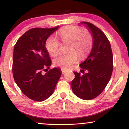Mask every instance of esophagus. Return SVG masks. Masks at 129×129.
Returning a JSON list of instances; mask_svg holds the SVG:
<instances>
[{
  "mask_svg": "<svg viewBox=\"0 0 129 129\" xmlns=\"http://www.w3.org/2000/svg\"><path fill=\"white\" fill-rule=\"evenodd\" d=\"M61 73H62V75H64V74L67 72L66 70L64 69H63V68L61 69Z\"/></svg>",
  "mask_w": 129,
  "mask_h": 129,
  "instance_id": "obj_1",
  "label": "esophagus"
}]
</instances>
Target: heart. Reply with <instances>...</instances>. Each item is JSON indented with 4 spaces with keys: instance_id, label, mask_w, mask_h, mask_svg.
Wrapping results in <instances>:
<instances>
[{
    "instance_id": "b5f03b06",
    "label": "heart",
    "mask_w": 129,
    "mask_h": 129,
    "mask_svg": "<svg viewBox=\"0 0 129 129\" xmlns=\"http://www.w3.org/2000/svg\"><path fill=\"white\" fill-rule=\"evenodd\" d=\"M57 35L63 43L69 42L68 46L69 52L60 54L54 60V63L56 66L69 69L76 62L79 56L80 59H84L91 52L93 38L89 31H83L82 28L77 26H67L60 29ZM45 46L47 52L52 56H56L59 53L60 43L53 37L47 39Z\"/></svg>"
}]
</instances>
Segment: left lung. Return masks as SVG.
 I'll list each match as a JSON object with an SVG mask.
<instances>
[{
    "label": "left lung",
    "mask_w": 129,
    "mask_h": 129,
    "mask_svg": "<svg viewBox=\"0 0 129 129\" xmlns=\"http://www.w3.org/2000/svg\"><path fill=\"white\" fill-rule=\"evenodd\" d=\"M80 23L85 24L92 35L93 45L87 59L80 64L83 75L74 72L75 77L71 86L76 96L89 100L98 96L108 84L113 72V59L110 43L105 33L90 23Z\"/></svg>",
    "instance_id": "obj_1"
}]
</instances>
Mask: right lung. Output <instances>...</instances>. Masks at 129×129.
I'll return each instance as SVG.
<instances>
[{
	"instance_id": "add662e5",
	"label": "right lung",
	"mask_w": 129,
	"mask_h": 129,
	"mask_svg": "<svg viewBox=\"0 0 129 129\" xmlns=\"http://www.w3.org/2000/svg\"><path fill=\"white\" fill-rule=\"evenodd\" d=\"M59 26L33 28L19 39L14 47L12 72L14 80L24 94L42 102L49 98L61 76L60 69L54 68L45 74L52 61L46 48V40Z\"/></svg>"
}]
</instances>
